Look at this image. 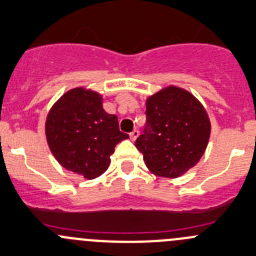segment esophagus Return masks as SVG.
I'll return each instance as SVG.
<instances>
[{
	"mask_svg": "<svg viewBox=\"0 0 256 256\" xmlns=\"http://www.w3.org/2000/svg\"><path fill=\"white\" fill-rule=\"evenodd\" d=\"M138 135H140V132H138V130H134L130 134V138L132 140V141H135V140L137 138V137H138Z\"/></svg>",
	"mask_w": 256,
	"mask_h": 256,
	"instance_id": "obj_1",
	"label": "esophagus"
}]
</instances>
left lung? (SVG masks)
<instances>
[{
  "label": "left lung",
  "mask_w": 256,
  "mask_h": 256,
  "mask_svg": "<svg viewBox=\"0 0 256 256\" xmlns=\"http://www.w3.org/2000/svg\"><path fill=\"white\" fill-rule=\"evenodd\" d=\"M147 128L135 146L150 173L179 178L205 153L211 122L202 104L189 90L166 86L146 99Z\"/></svg>",
  "instance_id": "left-lung-1"
}]
</instances>
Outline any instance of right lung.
<instances>
[{"label":"right lung","mask_w":256,"mask_h":256,"mask_svg":"<svg viewBox=\"0 0 256 256\" xmlns=\"http://www.w3.org/2000/svg\"><path fill=\"white\" fill-rule=\"evenodd\" d=\"M45 136L60 166L88 180L106 173L115 146L128 138L119 130L116 115L103 109L102 94L86 87L72 88L55 102Z\"/></svg>","instance_id":"obj_1"}]
</instances>
